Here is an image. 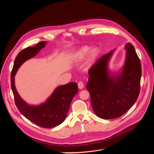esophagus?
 Instances as JSON below:
<instances>
[{
    "instance_id": "34e87169",
    "label": "esophagus",
    "mask_w": 154,
    "mask_h": 154,
    "mask_svg": "<svg viewBox=\"0 0 154 154\" xmlns=\"http://www.w3.org/2000/svg\"><path fill=\"white\" fill-rule=\"evenodd\" d=\"M78 87L79 88L80 90V89H83V87H84V84L82 82H79L78 83Z\"/></svg>"
}]
</instances>
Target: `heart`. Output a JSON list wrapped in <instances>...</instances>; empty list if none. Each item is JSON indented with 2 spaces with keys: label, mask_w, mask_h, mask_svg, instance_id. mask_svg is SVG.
I'll return each instance as SVG.
<instances>
[{
  "label": "heart",
  "mask_w": 154,
  "mask_h": 154,
  "mask_svg": "<svg viewBox=\"0 0 154 154\" xmlns=\"http://www.w3.org/2000/svg\"><path fill=\"white\" fill-rule=\"evenodd\" d=\"M90 50H91V49L88 46H84V47H82V48H80V49H79L75 53V54L74 55L75 61H79L80 60H83L86 57V55L88 54ZM98 54H99V51L97 49L94 48V49H92L90 52V56H89L90 61H93L97 57Z\"/></svg>",
  "instance_id": "heart-1"
}]
</instances>
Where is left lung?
Masks as SVG:
<instances>
[{
    "label": "left lung",
    "instance_id": "1",
    "mask_svg": "<svg viewBox=\"0 0 154 154\" xmlns=\"http://www.w3.org/2000/svg\"><path fill=\"white\" fill-rule=\"evenodd\" d=\"M126 58L122 72L111 76L108 63L112 51L102 56L90 68L86 88L91 96L94 113L99 118L110 119L125 113L137 101L140 91L141 65L134 46H125Z\"/></svg>",
    "mask_w": 154,
    "mask_h": 154
}]
</instances>
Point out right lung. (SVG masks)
<instances>
[{
	"label": "right lung",
	"instance_id": "add662e5",
	"mask_svg": "<svg viewBox=\"0 0 154 154\" xmlns=\"http://www.w3.org/2000/svg\"><path fill=\"white\" fill-rule=\"evenodd\" d=\"M46 44V41L39 42L35 46L28 47L18 54L11 74V86L15 104L20 113L36 125L49 128L60 125L65 120L71 101L77 93V84L69 82L58 86L48 100L38 106L26 103L19 95L14 85V76L22 64L36 55Z\"/></svg>",
	"mask_w": 154,
	"mask_h": 154
}]
</instances>
